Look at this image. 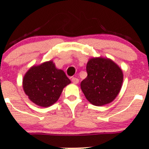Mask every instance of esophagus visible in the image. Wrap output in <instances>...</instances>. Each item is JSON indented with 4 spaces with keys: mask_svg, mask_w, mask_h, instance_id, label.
<instances>
[{
    "mask_svg": "<svg viewBox=\"0 0 149 149\" xmlns=\"http://www.w3.org/2000/svg\"><path fill=\"white\" fill-rule=\"evenodd\" d=\"M71 81L74 84H77L78 83H79V79H76V78L73 77V78H72V79H71Z\"/></svg>",
    "mask_w": 149,
    "mask_h": 149,
    "instance_id": "esophagus-1",
    "label": "esophagus"
}]
</instances>
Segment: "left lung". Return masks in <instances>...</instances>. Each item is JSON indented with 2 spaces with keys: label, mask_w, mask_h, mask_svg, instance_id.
Segmentation results:
<instances>
[{
  "label": "left lung",
  "mask_w": 149,
  "mask_h": 149,
  "mask_svg": "<svg viewBox=\"0 0 149 149\" xmlns=\"http://www.w3.org/2000/svg\"><path fill=\"white\" fill-rule=\"evenodd\" d=\"M87 77L81 83V88L91 104L101 106L112 102L119 93L123 84L121 68L108 58L95 57L86 65Z\"/></svg>",
  "instance_id": "1"
}]
</instances>
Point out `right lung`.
Here are the masks:
<instances>
[{"instance_id": "1", "label": "right lung", "mask_w": 149, "mask_h": 149, "mask_svg": "<svg viewBox=\"0 0 149 149\" xmlns=\"http://www.w3.org/2000/svg\"><path fill=\"white\" fill-rule=\"evenodd\" d=\"M70 84L63 70L58 69L53 61L31 66L23 79V91L30 101L44 108L54 104Z\"/></svg>"}]
</instances>
